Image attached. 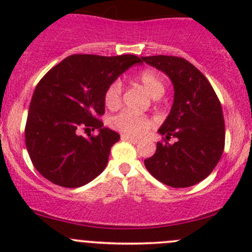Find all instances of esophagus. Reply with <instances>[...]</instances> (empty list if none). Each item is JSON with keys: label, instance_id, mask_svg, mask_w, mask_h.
I'll return each mask as SVG.
<instances>
[{"label": "esophagus", "instance_id": "esophagus-1", "mask_svg": "<svg viewBox=\"0 0 252 252\" xmlns=\"http://www.w3.org/2000/svg\"><path fill=\"white\" fill-rule=\"evenodd\" d=\"M121 139H122V140H126V141L131 142V144H138V142H139L138 139L133 138V136H130V135H126V134H123V135L121 136Z\"/></svg>", "mask_w": 252, "mask_h": 252}]
</instances>
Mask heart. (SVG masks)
<instances>
[{"instance_id":"1","label":"heart","mask_w":252,"mask_h":252,"mask_svg":"<svg viewBox=\"0 0 252 252\" xmlns=\"http://www.w3.org/2000/svg\"><path fill=\"white\" fill-rule=\"evenodd\" d=\"M139 83L144 86L145 90L154 98L161 97L164 94L163 79L159 77L155 70L145 69L136 77ZM122 98L121 81H113L105 93V103L108 108L118 107ZM111 126L124 134L134 136H141L146 134L152 126V122L145 116H136L129 112H122L111 119Z\"/></svg>"}]
</instances>
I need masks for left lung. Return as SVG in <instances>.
I'll return each mask as SVG.
<instances>
[{"label": "left lung", "mask_w": 252, "mask_h": 252, "mask_svg": "<svg viewBox=\"0 0 252 252\" xmlns=\"http://www.w3.org/2000/svg\"><path fill=\"white\" fill-rule=\"evenodd\" d=\"M147 64L168 75L174 88L171 112L158 133L156 152L144 161L157 180L172 188H188L210 175L224 150L225 126L222 106L210 81L182 57H141ZM173 136L176 141L169 144Z\"/></svg>", "instance_id": "8db88e82"}]
</instances>
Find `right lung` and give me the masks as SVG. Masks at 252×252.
Listing matches in <instances>:
<instances>
[{
	"label": "right lung",
	"mask_w": 252,
	"mask_h": 252,
	"mask_svg": "<svg viewBox=\"0 0 252 252\" xmlns=\"http://www.w3.org/2000/svg\"><path fill=\"white\" fill-rule=\"evenodd\" d=\"M134 55H73L39 81L29 106L25 145L42 177L64 188L88 184L106 168L119 134L97 118L105 113V93L126 69L140 63ZM83 128H97L84 138Z\"/></svg>",
	"instance_id": "obj_1"
}]
</instances>
